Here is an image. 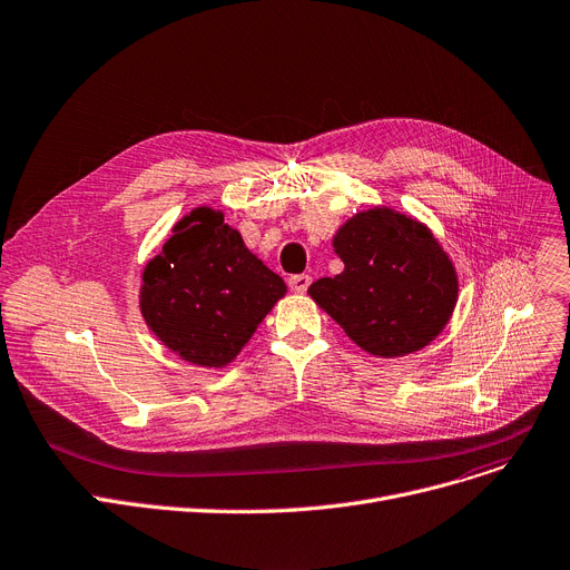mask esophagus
<instances>
[{
	"mask_svg": "<svg viewBox=\"0 0 570 570\" xmlns=\"http://www.w3.org/2000/svg\"><path fill=\"white\" fill-rule=\"evenodd\" d=\"M309 284H312L309 275H293V277H288V286H291L293 293H307Z\"/></svg>",
	"mask_w": 570,
	"mask_h": 570,
	"instance_id": "1",
	"label": "esophagus"
}]
</instances>
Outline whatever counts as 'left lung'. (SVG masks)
I'll return each mask as SVG.
<instances>
[{
  "instance_id": "obj_1",
  "label": "left lung",
  "mask_w": 570,
  "mask_h": 570,
  "mask_svg": "<svg viewBox=\"0 0 570 570\" xmlns=\"http://www.w3.org/2000/svg\"><path fill=\"white\" fill-rule=\"evenodd\" d=\"M332 245L346 268L314 282L309 295L362 351L401 357L444 330L459 277L422 222L371 208L341 226Z\"/></svg>"
}]
</instances>
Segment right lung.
<instances>
[{
    "instance_id": "obj_1",
    "label": "right lung",
    "mask_w": 570,
    "mask_h": 570,
    "mask_svg": "<svg viewBox=\"0 0 570 570\" xmlns=\"http://www.w3.org/2000/svg\"><path fill=\"white\" fill-rule=\"evenodd\" d=\"M286 293L213 208H195L141 275L139 307L163 344L197 366L229 364Z\"/></svg>"
}]
</instances>
